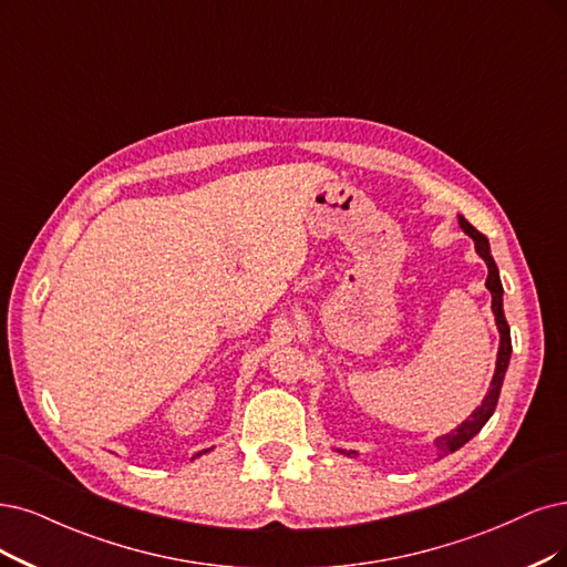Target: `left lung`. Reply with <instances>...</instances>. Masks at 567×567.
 Instances as JSON below:
<instances>
[{
    "label": "left lung",
    "instance_id": "left-lung-1",
    "mask_svg": "<svg viewBox=\"0 0 567 567\" xmlns=\"http://www.w3.org/2000/svg\"><path fill=\"white\" fill-rule=\"evenodd\" d=\"M460 226H463L465 234L474 240L476 245V251L481 255V259L486 261L488 266V278H486V287L491 289V297H493V312H495V322H497V329H499V350H497V364H495V375L491 381V390L486 394L484 404H481L467 421L455 427L453 432L439 436L434 446L439 451V457H444L453 451H457L460 446H465L470 439L474 434L481 432V427H484L488 423V417L493 415L495 406H497V400H499V390H502V381H505V373H507V367H509V358H512V337H509V324H507V318H505V310H502V282H499V272H497V266L491 257V247H488V238L484 234H478V230L465 219L460 217ZM346 453V451H341ZM352 455V453H348Z\"/></svg>",
    "mask_w": 567,
    "mask_h": 567
}]
</instances>
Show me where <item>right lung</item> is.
Instances as JSON below:
<instances>
[{
    "label": "right lung",
    "mask_w": 567,
    "mask_h": 567,
    "mask_svg": "<svg viewBox=\"0 0 567 567\" xmlns=\"http://www.w3.org/2000/svg\"><path fill=\"white\" fill-rule=\"evenodd\" d=\"M203 453H205V451H200V453H198V455H203Z\"/></svg>",
    "instance_id": "right-lung-1"
}]
</instances>
